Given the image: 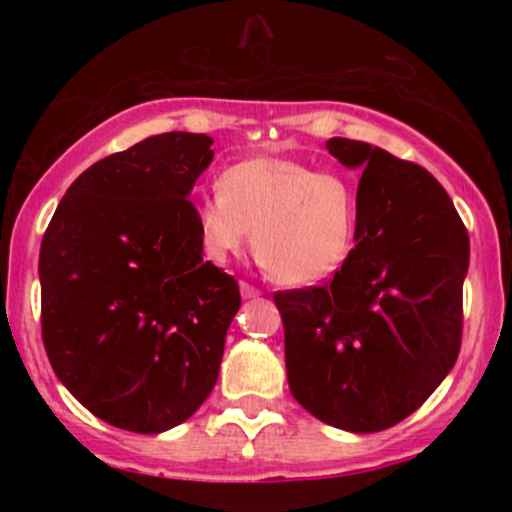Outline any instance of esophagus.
Segmentation results:
<instances>
[{
	"instance_id": "esophagus-1",
	"label": "esophagus",
	"mask_w": 512,
	"mask_h": 512,
	"mask_svg": "<svg viewBox=\"0 0 512 512\" xmlns=\"http://www.w3.org/2000/svg\"><path fill=\"white\" fill-rule=\"evenodd\" d=\"M240 293H243V298H257L260 296V289L248 284V281H240Z\"/></svg>"
}]
</instances>
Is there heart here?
<instances>
[{
    "mask_svg": "<svg viewBox=\"0 0 512 512\" xmlns=\"http://www.w3.org/2000/svg\"><path fill=\"white\" fill-rule=\"evenodd\" d=\"M358 195L339 173H320L293 158L257 156L228 166L219 192L195 204L199 250L223 264L250 240L279 284L327 279L354 248Z\"/></svg>",
    "mask_w": 512,
    "mask_h": 512,
    "instance_id": "1",
    "label": "heart"
}]
</instances>
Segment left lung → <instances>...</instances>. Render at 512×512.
Segmentation results:
<instances>
[{"mask_svg":"<svg viewBox=\"0 0 512 512\" xmlns=\"http://www.w3.org/2000/svg\"><path fill=\"white\" fill-rule=\"evenodd\" d=\"M327 149L363 168L356 245L330 284L274 293L286 375L315 419L375 433L414 414L455 366L469 236L426 168L344 137Z\"/></svg>","mask_w":512,"mask_h":512,"instance_id":"left-lung-1","label":"left lung"}]
</instances>
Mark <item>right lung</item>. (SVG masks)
Here are the masks:
<instances>
[{"mask_svg":"<svg viewBox=\"0 0 512 512\" xmlns=\"http://www.w3.org/2000/svg\"><path fill=\"white\" fill-rule=\"evenodd\" d=\"M211 137L166 132L69 185L40 245L50 366L98 419L132 433L182 424L214 390L238 281L202 260L190 192Z\"/></svg>","mask_w":512,"mask_h":512,"instance_id":"1","label":"right lung"}]
</instances>
